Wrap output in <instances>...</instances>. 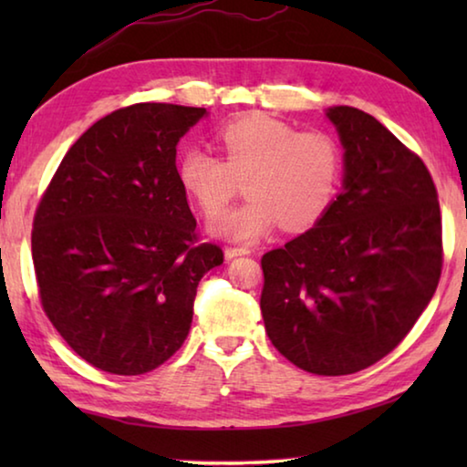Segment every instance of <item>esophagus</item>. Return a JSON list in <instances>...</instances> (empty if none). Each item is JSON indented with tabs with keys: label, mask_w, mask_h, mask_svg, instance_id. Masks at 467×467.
I'll list each match as a JSON object with an SVG mask.
<instances>
[{
	"label": "esophagus",
	"mask_w": 467,
	"mask_h": 467,
	"mask_svg": "<svg viewBox=\"0 0 467 467\" xmlns=\"http://www.w3.org/2000/svg\"><path fill=\"white\" fill-rule=\"evenodd\" d=\"M249 253H251V249H247V247H224V257L228 259V262L239 255H249Z\"/></svg>",
	"instance_id": "34e87169"
}]
</instances>
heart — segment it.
<instances>
[{
    "instance_id": "b5f03b06",
    "label": "heart",
    "mask_w": 467,
    "mask_h": 467,
    "mask_svg": "<svg viewBox=\"0 0 467 467\" xmlns=\"http://www.w3.org/2000/svg\"><path fill=\"white\" fill-rule=\"evenodd\" d=\"M223 158L205 148H189L179 158L177 177L205 216H216L244 182L249 200L212 223V233L228 241L262 239L280 223L296 233L317 224L334 203L342 154L321 131H298L265 113H249L218 131Z\"/></svg>"
}]
</instances>
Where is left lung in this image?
<instances>
[{
  "mask_svg": "<svg viewBox=\"0 0 467 467\" xmlns=\"http://www.w3.org/2000/svg\"><path fill=\"white\" fill-rule=\"evenodd\" d=\"M344 183L317 224L262 257V315L282 357L313 375H352L387 357L437 290V187L420 156L373 115L331 107Z\"/></svg>",
  "mask_w": 467,
  "mask_h": 467,
  "instance_id": "left-lung-1",
  "label": "left lung"
}]
</instances>
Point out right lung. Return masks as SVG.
<instances>
[{
	"mask_svg": "<svg viewBox=\"0 0 467 467\" xmlns=\"http://www.w3.org/2000/svg\"><path fill=\"white\" fill-rule=\"evenodd\" d=\"M205 109L138 102L67 150L38 202L33 264L43 311L67 346L113 375H144L189 334L197 284L224 262L197 243L177 144Z\"/></svg>",
	"mask_w": 467,
	"mask_h": 467,
	"instance_id": "obj_1",
	"label": "right lung"
}]
</instances>
